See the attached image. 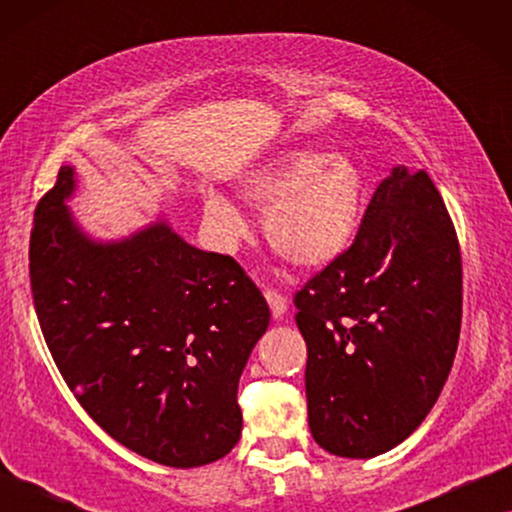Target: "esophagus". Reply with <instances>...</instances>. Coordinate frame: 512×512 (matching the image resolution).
<instances>
[{"mask_svg":"<svg viewBox=\"0 0 512 512\" xmlns=\"http://www.w3.org/2000/svg\"><path fill=\"white\" fill-rule=\"evenodd\" d=\"M265 300H268L272 317L282 319V314L286 312V298L282 296V293L275 291V289H265Z\"/></svg>","mask_w":512,"mask_h":512,"instance_id":"obj_1","label":"esophagus"}]
</instances>
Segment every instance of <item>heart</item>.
Masks as SVG:
<instances>
[{
  "mask_svg": "<svg viewBox=\"0 0 512 512\" xmlns=\"http://www.w3.org/2000/svg\"><path fill=\"white\" fill-rule=\"evenodd\" d=\"M240 195L263 212V233L275 254L298 268H321L352 247L366 207V181L342 153L296 149L249 172ZM205 223L221 244H235L247 230L240 212L219 195H207Z\"/></svg>",
  "mask_w": 512,
  "mask_h": 512,
  "instance_id": "obj_1",
  "label": "heart"
}]
</instances>
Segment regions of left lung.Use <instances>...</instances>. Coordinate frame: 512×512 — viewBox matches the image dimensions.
<instances>
[{"label":"left lung","mask_w":512,"mask_h":512,"mask_svg":"<svg viewBox=\"0 0 512 512\" xmlns=\"http://www.w3.org/2000/svg\"><path fill=\"white\" fill-rule=\"evenodd\" d=\"M293 305L314 440L349 459L403 443L438 401L461 331L457 230L429 174L396 167L352 247Z\"/></svg>","instance_id":"obj_1"}]
</instances>
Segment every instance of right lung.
Instances as JSON below:
<instances>
[{"mask_svg":"<svg viewBox=\"0 0 512 512\" xmlns=\"http://www.w3.org/2000/svg\"><path fill=\"white\" fill-rule=\"evenodd\" d=\"M34 209L30 284L62 380L111 438L174 468L226 457L242 433L237 382L270 307L235 258L195 249L165 221L100 244L65 200Z\"/></svg>","mask_w":512,"mask_h":512,"instance_id":"1","label":"right lung"}]
</instances>
